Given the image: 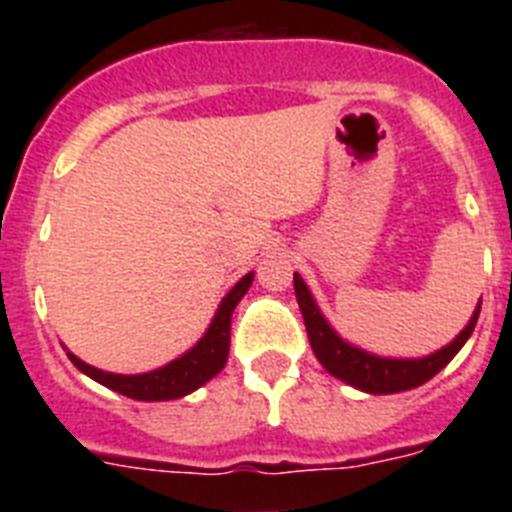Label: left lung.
Instances as JSON below:
<instances>
[{
  "label": "left lung",
  "instance_id": "left-lung-1",
  "mask_svg": "<svg viewBox=\"0 0 512 512\" xmlns=\"http://www.w3.org/2000/svg\"><path fill=\"white\" fill-rule=\"evenodd\" d=\"M295 295L297 305L302 310V318H305L310 346L320 364H323L325 372L333 374L341 382L351 384L356 390L366 392V395H395V392L415 390V387L425 384L431 377H436L443 366L459 354L461 346L469 341L474 325H477L479 310H482V302H477L472 318H469V323L464 325L459 336L443 348H438V351H433V354L418 356V359H397V356L369 354L364 348L354 346V343H348L346 338L338 336L336 328L325 320L318 302L312 297L310 287L302 282L297 271Z\"/></svg>",
  "mask_w": 512,
  "mask_h": 512
}]
</instances>
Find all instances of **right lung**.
Masks as SVG:
<instances>
[{
	"mask_svg": "<svg viewBox=\"0 0 512 512\" xmlns=\"http://www.w3.org/2000/svg\"><path fill=\"white\" fill-rule=\"evenodd\" d=\"M253 282V271H248L241 282H235L228 295L220 300L215 315H212L210 325H207L205 336L194 343L189 351L182 356H176L169 364L158 366L153 372L143 374H115L104 372L97 366L81 361L66 348V356L71 364L79 369L81 374L92 377L94 382L104 384L107 390L120 392V395L130 397V400H143V402H164V400H179V397L189 395V392L200 390L202 384L210 382L215 374L223 372V366L228 364V351H230V318H233L235 305L243 300Z\"/></svg>",
	"mask_w": 512,
	"mask_h": 512,
	"instance_id": "right-lung-1",
	"label": "right lung"
}]
</instances>
